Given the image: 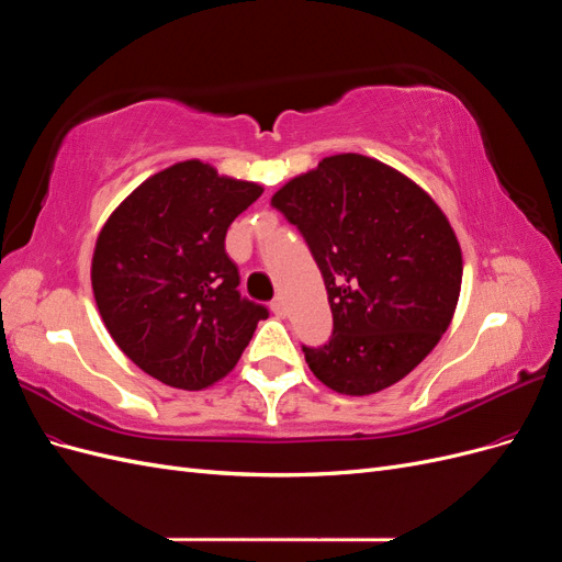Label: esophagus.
I'll return each instance as SVG.
<instances>
[{"label":"esophagus","mask_w":562,"mask_h":562,"mask_svg":"<svg viewBox=\"0 0 562 562\" xmlns=\"http://www.w3.org/2000/svg\"><path fill=\"white\" fill-rule=\"evenodd\" d=\"M271 312H274L279 318H283L288 314V307H285V300L283 297H277L274 302H271Z\"/></svg>","instance_id":"1"}]
</instances>
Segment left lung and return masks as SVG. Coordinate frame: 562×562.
Listing matches in <instances>:
<instances>
[{"mask_svg":"<svg viewBox=\"0 0 562 562\" xmlns=\"http://www.w3.org/2000/svg\"><path fill=\"white\" fill-rule=\"evenodd\" d=\"M326 283L333 335L302 347L337 394L368 396L417 368L450 326L462 248L436 201L378 159L335 155L271 196Z\"/></svg>","mask_w":562,"mask_h":562,"instance_id":"8db88e82","label":"left lung"}]
</instances>
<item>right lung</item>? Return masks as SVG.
Wrapping results in <instances>:
<instances>
[{
	"mask_svg": "<svg viewBox=\"0 0 562 562\" xmlns=\"http://www.w3.org/2000/svg\"><path fill=\"white\" fill-rule=\"evenodd\" d=\"M262 187L180 161L147 178L100 229L91 283L116 347L187 391L223 380L269 312L236 291L227 227Z\"/></svg>",
	"mask_w": 562,
	"mask_h": 562,
	"instance_id": "add662e5",
	"label": "right lung"
}]
</instances>
